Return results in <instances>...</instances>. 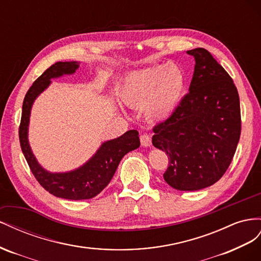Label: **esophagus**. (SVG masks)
I'll return each mask as SVG.
<instances>
[{
    "label": "esophagus",
    "mask_w": 261,
    "mask_h": 261,
    "mask_svg": "<svg viewBox=\"0 0 261 261\" xmlns=\"http://www.w3.org/2000/svg\"><path fill=\"white\" fill-rule=\"evenodd\" d=\"M140 141H141V144L144 147H148L152 145V139L151 137L147 135V133H143V135L140 136Z\"/></svg>",
    "instance_id": "1"
}]
</instances>
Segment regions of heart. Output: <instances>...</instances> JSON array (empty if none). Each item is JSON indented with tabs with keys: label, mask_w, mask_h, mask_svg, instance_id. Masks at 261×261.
<instances>
[{
	"label": "heart",
	"mask_w": 261,
	"mask_h": 261,
	"mask_svg": "<svg viewBox=\"0 0 261 261\" xmlns=\"http://www.w3.org/2000/svg\"><path fill=\"white\" fill-rule=\"evenodd\" d=\"M186 83V74L179 65L159 64L130 73L119 89V97L129 107L142 106L147 120L162 122L179 107Z\"/></svg>",
	"instance_id": "obj_1"
}]
</instances>
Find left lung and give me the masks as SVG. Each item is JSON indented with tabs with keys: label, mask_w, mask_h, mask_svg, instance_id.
Segmentation results:
<instances>
[{
	"label": "left lung",
	"mask_w": 261,
	"mask_h": 261,
	"mask_svg": "<svg viewBox=\"0 0 261 261\" xmlns=\"http://www.w3.org/2000/svg\"><path fill=\"white\" fill-rule=\"evenodd\" d=\"M195 58L189 93L176 113L154 126L152 143L168 155L165 181L177 190L209 187L225 174L241 137L240 96L233 80L203 48Z\"/></svg>",
	"instance_id": "1"
}]
</instances>
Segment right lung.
<instances>
[{
	"label": "right lung",
	"mask_w": 261,
	"mask_h": 261,
	"mask_svg": "<svg viewBox=\"0 0 261 261\" xmlns=\"http://www.w3.org/2000/svg\"><path fill=\"white\" fill-rule=\"evenodd\" d=\"M76 69L79 63L75 61L57 62L34 82L24 98L18 131L21 151L36 179L51 195L68 200H85L97 196L110 182L123 156L140 146L139 132L130 130L121 137L103 142L93 158L77 169L68 173H50L39 165L28 143V124L33 103L37 96L50 85L51 79L73 74Z\"/></svg>",
	"instance_id": "1"
}]
</instances>
